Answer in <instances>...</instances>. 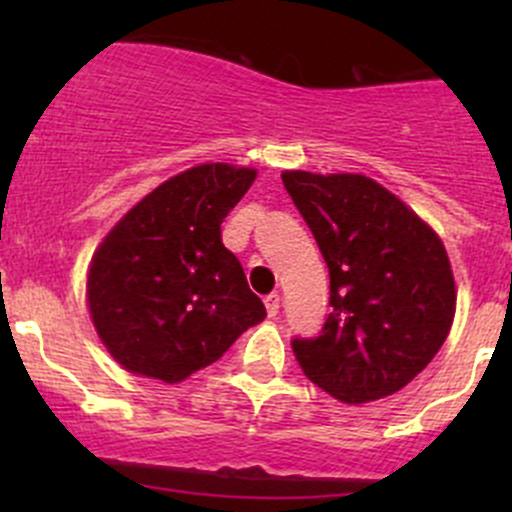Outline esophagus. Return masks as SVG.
Segmentation results:
<instances>
[{
	"label": "esophagus",
	"mask_w": 512,
	"mask_h": 512,
	"mask_svg": "<svg viewBox=\"0 0 512 512\" xmlns=\"http://www.w3.org/2000/svg\"><path fill=\"white\" fill-rule=\"evenodd\" d=\"M280 294L277 292H272V294H267L265 297V307H267V314H270V317H277V312H280Z\"/></svg>",
	"instance_id": "34e87169"
}]
</instances>
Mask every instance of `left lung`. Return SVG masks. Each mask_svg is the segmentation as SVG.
I'll use <instances>...</instances> for the list:
<instances>
[{"mask_svg": "<svg viewBox=\"0 0 512 512\" xmlns=\"http://www.w3.org/2000/svg\"><path fill=\"white\" fill-rule=\"evenodd\" d=\"M329 267V312L314 339H294L304 376L344 404L404 389L436 356L456 314L441 237L359 173H282Z\"/></svg>", "mask_w": 512, "mask_h": 512, "instance_id": "1", "label": "left lung"}]
</instances>
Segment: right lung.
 Returning <instances> with one entry per match:
<instances>
[{
  "label": "right lung",
  "instance_id": "add662e5",
  "mask_svg": "<svg viewBox=\"0 0 512 512\" xmlns=\"http://www.w3.org/2000/svg\"><path fill=\"white\" fill-rule=\"evenodd\" d=\"M257 170L203 163L160 183L103 237L86 297L123 369L178 384L267 317L220 225Z\"/></svg>",
  "mask_w": 512,
  "mask_h": 512
}]
</instances>
